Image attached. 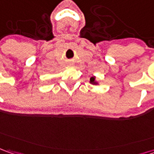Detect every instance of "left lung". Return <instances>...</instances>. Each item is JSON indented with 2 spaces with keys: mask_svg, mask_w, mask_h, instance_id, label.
<instances>
[{
  "mask_svg": "<svg viewBox=\"0 0 154 154\" xmlns=\"http://www.w3.org/2000/svg\"><path fill=\"white\" fill-rule=\"evenodd\" d=\"M89 83H91V84H93V85H99V82H97V80H96V77L95 76H92V77H90V81H89Z\"/></svg>",
  "mask_w": 154,
  "mask_h": 154,
  "instance_id": "1",
  "label": "left lung"
}]
</instances>
